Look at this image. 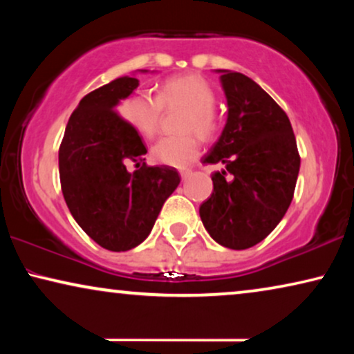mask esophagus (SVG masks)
Here are the masks:
<instances>
[{"label": "esophagus", "mask_w": 354, "mask_h": 354, "mask_svg": "<svg viewBox=\"0 0 354 354\" xmlns=\"http://www.w3.org/2000/svg\"><path fill=\"white\" fill-rule=\"evenodd\" d=\"M190 176H192V171H190V169H182V171H180V177H182V180H187V178L190 177Z\"/></svg>", "instance_id": "1"}]
</instances>
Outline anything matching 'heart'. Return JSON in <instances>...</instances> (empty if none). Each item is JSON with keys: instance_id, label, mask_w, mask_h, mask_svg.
<instances>
[{"instance_id": "1", "label": "heart", "mask_w": 354, "mask_h": 354, "mask_svg": "<svg viewBox=\"0 0 354 354\" xmlns=\"http://www.w3.org/2000/svg\"><path fill=\"white\" fill-rule=\"evenodd\" d=\"M216 95L211 85L198 75L174 77L162 84L158 96L140 90L130 96L122 106L124 118L132 127L151 138L156 135L164 108L188 109L183 115L180 130L187 133L159 138L151 148L154 162L171 167H183L200 153V140H211L219 132V120L214 114Z\"/></svg>"}]
</instances>
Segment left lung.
<instances>
[{"label":"left lung","instance_id":"8db88e82","mask_svg":"<svg viewBox=\"0 0 354 354\" xmlns=\"http://www.w3.org/2000/svg\"><path fill=\"white\" fill-rule=\"evenodd\" d=\"M227 98V124L205 164L211 196L200 206L203 225L217 243L246 250L263 241L287 212L299 172V154L285 111L250 77L217 69Z\"/></svg>","mask_w":354,"mask_h":354}]
</instances>
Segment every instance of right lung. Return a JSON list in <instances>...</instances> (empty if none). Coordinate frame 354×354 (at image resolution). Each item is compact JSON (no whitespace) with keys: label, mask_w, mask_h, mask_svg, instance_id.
<instances>
[{"label":"right lung","mask_w":354,"mask_h":354,"mask_svg":"<svg viewBox=\"0 0 354 354\" xmlns=\"http://www.w3.org/2000/svg\"><path fill=\"white\" fill-rule=\"evenodd\" d=\"M137 86L135 77L125 75L85 95L71 114L59 147L66 205L82 230L109 251L142 243L180 183L174 167L147 166V147L115 111ZM130 160L137 171H127Z\"/></svg>","instance_id":"obj_1"}]
</instances>
